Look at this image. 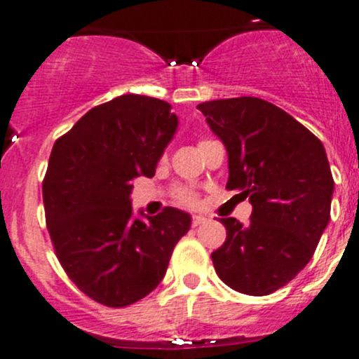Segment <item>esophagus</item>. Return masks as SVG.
Returning a JSON list of instances; mask_svg holds the SVG:
<instances>
[{
  "label": "esophagus",
  "instance_id": "34e87169",
  "mask_svg": "<svg viewBox=\"0 0 359 359\" xmlns=\"http://www.w3.org/2000/svg\"><path fill=\"white\" fill-rule=\"evenodd\" d=\"M203 222H207V217H203V215H194L193 222H191V224L200 226V224H203Z\"/></svg>",
  "mask_w": 359,
  "mask_h": 359
}]
</instances>
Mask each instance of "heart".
Wrapping results in <instances>:
<instances>
[{"label": "heart", "mask_w": 359, "mask_h": 359, "mask_svg": "<svg viewBox=\"0 0 359 359\" xmlns=\"http://www.w3.org/2000/svg\"><path fill=\"white\" fill-rule=\"evenodd\" d=\"M177 196H179V203L187 205V207H194V205L198 203L196 194L191 193V191L182 189V191H179V194H177Z\"/></svg>", "instance_id": "1"}]
</instances>
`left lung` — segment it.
Wrapping results in <instances>:
<instances>
[{"label":"left lung","instance_id":"left-lung-1","mask_svg":"<svg viewBox=\"0 0 359 359\" xmlns=\"http://www.w3.org/2000/svg\"><path fill=\"white\" fill-rule=\"evenodd\" d=\"M196 109L228 152L226 189L252 205L247 224L221 219L228 236L212 252L215 272L238 293H273L304 270L330 222L335 182L325 147L264 100H212Z\"/></svg>","mask_w":359,"mask_h":359}]
</instances>
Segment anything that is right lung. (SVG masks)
<instances>
[{"mask_svg":"<svg viewBox=\"0 0 359 359\" xmlns=\"http://www.w3.org/2000/svg\"><path fill=\"white\" fill-rule=\"evenodd\" d=\"M179 119L172 105L123 95L91 109L55 140L43 179L47 228L76 287L126 307L158 287L191 215L166 207L133 217V179L152 177Z\"/></svg>","mask_w":359,"mask_h":359,"instance_id":"add662e5","label":"right lung"}]
</instances>
